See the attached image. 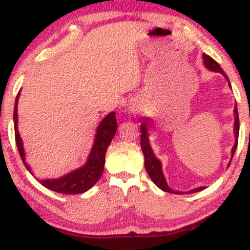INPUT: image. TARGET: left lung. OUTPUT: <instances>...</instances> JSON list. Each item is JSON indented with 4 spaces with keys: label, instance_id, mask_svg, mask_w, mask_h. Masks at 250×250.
<instances>
[{
    "label": "left lung",
    "instance_id": "left-lung-1",
    "mask_svg": "<svg viewBox=\"0 0 250 250\" xmlns=\"http://www.w3.org/2000/svg\"><path fill=\"white\" fill-rule=\"evenodd\" d=\"M203 63H205L206 68H208L209 70L211 71H216V73H221L223 76L228 80V77L225 74V71L221 69L220 64L217 63L215 60L211 59L210 56L206 55L203 54ZM230 85V83H229ZM234 116H235V122H234V134H235V145L233 149H231V159H233L235 150H236L237 147V139H239V130H240V121H239V113H237V108L235 107L234 109ZM141 149L143 151V155H145V167L146 170L150 177L151 181L157 186L160 189H162L163 191H168V193H174V194H182L181 191H175L171 190L170 188L168 187L167 181H166L165 176H163L162 173V166L160 160H157L155 157V155L153 153V149H151L150 145H149V139H148V123L146 121H143L141 123ZM230 165V163H229ZM205 187H200V188H195L191 189L189 193H196V191L203 190Z\"/></svg>",
    "mask_w": 250,
    "mask_h": 250
}]
</instances>
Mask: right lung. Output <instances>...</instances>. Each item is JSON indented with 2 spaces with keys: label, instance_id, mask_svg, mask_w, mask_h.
<instances>
[{
  "label": "right lung",
  "instance_id": "obj_1",
  "mask_svg": "<svg viewBox=\"0 0 250 250\" xmlns=\"http://www.w3.org/2000/svg\"><path fill=\"white\" fill-rule=\"evenodd\" d=\"M20 91L15 100V107H14V125H15V141L17 149H19L20 156L23 161L25 168L30 171V167L25 162V154L23 149V142L20 137L19 129H17V103H19ZM117 121L115 113H109L100 125L97 127L95 140H94L93 148L89 154L87 162L82 167L70 171L64 176L55 180H41L40 183L43 187L62 194H82L93 187L99 181L104 168V157L105 151L116 133Z\"/></svg>",
  "mask_w": 250,
  "mask_h": 250
}]
</instances>
